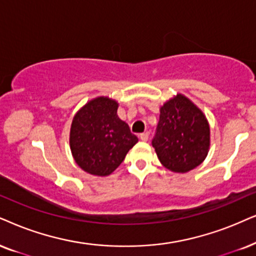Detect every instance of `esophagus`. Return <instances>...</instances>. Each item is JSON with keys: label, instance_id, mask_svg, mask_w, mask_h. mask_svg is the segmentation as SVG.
<instances>
[{"label": "esophagus", "instance_id": "1", "mask_svg": "<svg viewBox=\"0 0 256 256\" xmlns=\"http://www.w3.org/2000/svg\"><path fill=\"white\" fill-rule=\"evenodd\" d=\"M139 138H140V140L146 142L148 139V134H139Z\"/></svg>", "mask_w": 256, "mask_h": 256}]
</instances>
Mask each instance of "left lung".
Masks as SVG:
<instances>
[{
  "instance_id": "1",
  "label": "left lung",
  "mask_w": 256,
  "mask_h": 256,
  "mask_svg": "<svg viewBox=\"0 0 256 256\" xmlns=\"http://www.w3.org/2000/svg\"><path fill=\"white\" fill-rule=\"evenodd\" d=\"M152 146L170 171L184 174L195 169L206 160L210 146L206 116L186 96H174L160 108Z\"/></svg>"
}]
</instances>
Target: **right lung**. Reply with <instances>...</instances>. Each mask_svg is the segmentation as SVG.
Instances as JSON below:
<instances>
[{"instance_id":"right-lung-1","label":"right lung","mask_w":256,"mask_h":256,"mask_svg":"<svg viewBox=\"0 0 256 256\" xmlns=\"http://www.w3.org/2000/svg\"><path fill=\"white\" fill-rule=\"evenodd\" d=\"M118 102L108 96L90 100L74 116L70 145L76 163L87 174L108 176L138 138L119 119Z\"/></svg>"}]
</instances>
